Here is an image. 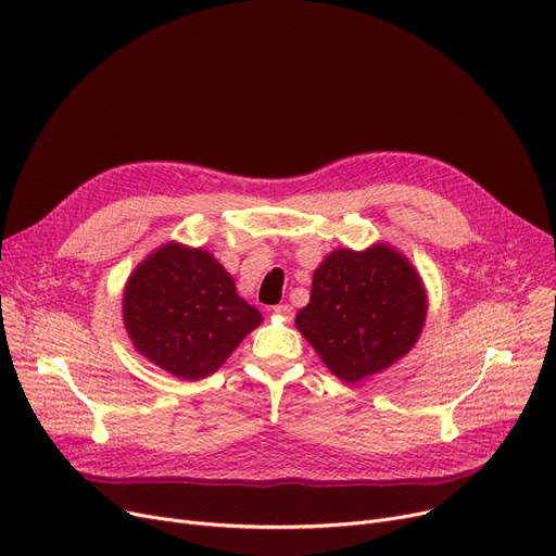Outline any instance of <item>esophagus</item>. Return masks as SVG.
<instances>
[{
	"label": "esophagus",
	"instance_id": "obj_1",
	"mask_svg": "<svg viewBox=\"0 0 556 556\" xmlns=\"http://www.w3.org/2000/svg\"><path fill=\"white\" fill-rule=\"evenodd\" d=\"M273 311H275V315H281L283 319H292V315H294L290 304H277Z\"/></svg>",
	"mask_w": 556,
	"mask_h": 556
}]
</instances>
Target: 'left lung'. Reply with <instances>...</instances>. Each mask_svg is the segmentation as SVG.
I'll return each mask as SVG.
<instances>
[{
  "label": "left lung",
  "mask_w": 556,
  "mask_h": 556,
  "mask_svg": "<svg viewBox=\"0 0 556 556\" xmlns=\"http://www.w3.org/2000/svg\"><path fill=\"white\" fill-rule=\"evenodd\" d=\"M427 315L420 277L387 245L336 250L315 270L311 302L294 321L346 382L384 371L416 344Z\"/></svg>",
  "instance_id": "left-lung-1"
}]
</instances>
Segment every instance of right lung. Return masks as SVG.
<instances>
[{"label": "right lung", "instance_id": "1", "mask_svg": "<svg viewBox=\"0 0 556 556\" xmlns=\"http://www.w3.org/2000/svg\"><path fill=\"white\" fill-rule=\"evenodd\" d=\"M123 313L134 346L182 380L214 374L262 321L210 252L178 243L136 268Z\"/></svg>", "mask_w": 556, "mask_h": 556}]
</instances>
